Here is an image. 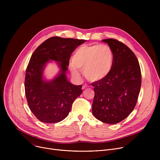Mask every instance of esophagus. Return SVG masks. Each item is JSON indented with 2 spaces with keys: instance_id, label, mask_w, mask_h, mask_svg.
I'll list each match as a JSON object with an SVG mask.
<instances>
[{
  "instance_id": "esophagus-1",
  "label": "esophagus",
  "mask_w": 160,
  "mask_h": 160,
  "mask_svg": "<svg viewBox=\"0 0 160 160\" xmlns=\"http://www.w3.org/2000/svg\"><path fill=\"white\" fill-rule=\"evenodd\" d=\"M89 88V86L88 84H84L82 87V89H85L86 88Z\"/></svg>"
}]
</instances>
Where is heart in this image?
I'll return each mask as SVG.
<instances>
[{
  "instance_id": "1",
  "label": "heart",
  "mask_w": 160,
  "mask_h": 160,
  "mask_svg": "<svg viewBox=\"0 0 160 160\" xmlns=\"http://www.w3.org/2000/svg\"><path fill=\"white\" fill-rule=\"evenodd\" d=\"M113 62V53L108 45H83L74 54L71 70L75 77H80L79 70H82L88 80L98 81L110 74Z\"/></svg>"
}]
</instances>
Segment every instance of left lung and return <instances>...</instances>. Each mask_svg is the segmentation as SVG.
Segmentation results:
<instances>
[{
	"mask_svg": "<svg viewBox=\"0 0 160 160\" xmlns=\"http://www.w3.org/2000/svg\"><path fill=\"white\" fill-rule=\"evenodd\" d=\"M114 56L112 69L106 77L91 83L95 96L92 113L105 123H118L135 108L141 85L138 58L132 50L115 39H102Z\"/></svg>",
	"mask_w": 160,
	"mask_h": 160,
	"instance_id": "obj_1",
	"label": "left lung"
}]
</instances>
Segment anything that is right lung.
<instances>
[{"mask_svg":"<svg viewBox=\"0 0 160 160\" xmlns=\"http://www.w3.org/2000/svg\"><path fill=\"white\" fill-rule=\"evenodd\" d=\"M85 42L84 39L52 37L32 54L25 75V95L31 112L41 122L56 123L63 120L74 100L82 93V86H75L67 81L65 72L71 54ZM50 59L59 62L62 72L47 82L42 80V72Z\"/></svg>","mask_w":160,"mask_h":160,"instance_id":"1","label":"right lung"}]
</instances>
